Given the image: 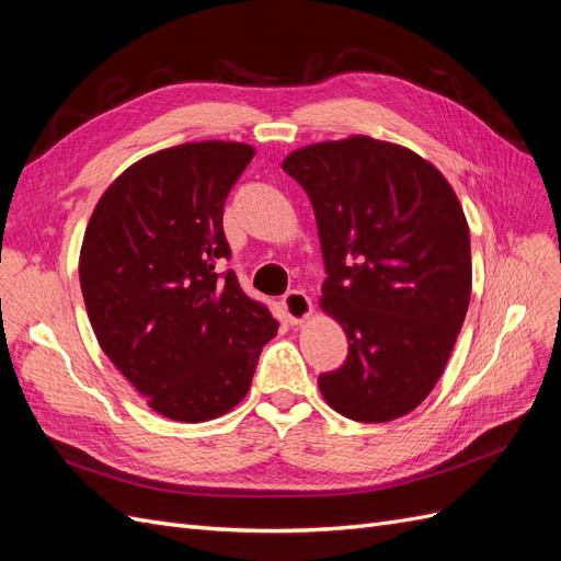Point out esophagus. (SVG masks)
<instances>
[{
    "mask_svg": "<svg viewBox=\"0 0 561 561\" xmlns=\"http://www.w3.org/2000/svg\"><path fill=\"white\" fill-rule=\"evenodd\" d=\"M280 304H283V311H285L287 320H290L293 325H299V322L307 320L311 316V309H313L311 299L304 295L301 290H290L283 297Z\"/></svg>",
    "mask_w": 561,
    "mask_h": 561,
    "instance_id": "obj_1",
    "label": "esophagus"
}]
</instances>
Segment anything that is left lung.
Returning a JSON list of instances; mask_svg holds the SVG:
<instances>
[{
  "label": "left lung",
  "mask_w": 561,
  "mask_h": 561,
  "mask_svg": "<svg viewBox=\"0 0 561 561\" xmlns=\"http://www.w3.org/2000/svg\"><path fill=\"white\" fill-rule=\"evenodd\" d=\"M283 171L311 198L328 271L320 309L348 339L346 363L318 377L322 398L363 423L410 414L443 377L468 311L461 203L431 161L367 135L295 149Z\"/></svg>",
  "instance_id": "8db88e82"
}]
</instances>
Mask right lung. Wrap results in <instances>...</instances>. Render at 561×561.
I'll list each match as a JSON object with an SVG mask.
<instances>
[{
  "mask_svg": "<svg viewBox=\"0 0 561 561\" xmlns=\"http://www.w3.org/2000/svg\"><path fill=\"white\" fill-rule=\"evenodd\" d=\"M252 157L225 140L154 151L107 186L83 233L79 280L98 344L165 419L233 410L278 332L233 271H219L231 254L225 201Z\"/></svg>",
  "mask_w": 561,
  "mask_h": 561,
  "instance_id": "add662e5",
  "label": "right lung"
}]
</instances>
